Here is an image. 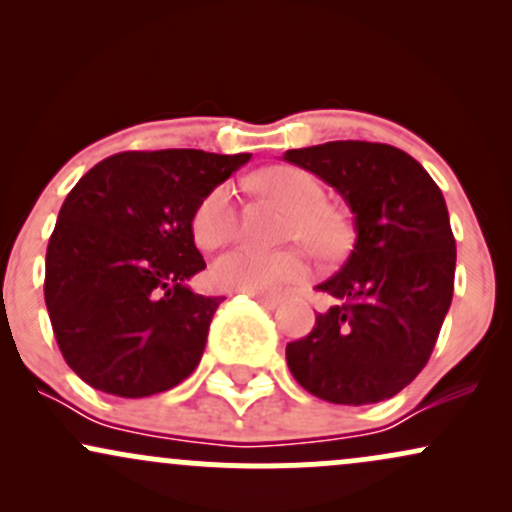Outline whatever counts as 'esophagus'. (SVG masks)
Wrapping results in <instances>:
<instances>
[{
    "label": "esophagus",
    "instance_id": "esophagus-1",
    "mask_svg": "<svg viewBox=\"0 0 512 512\" xmlns=\"http://www.w3.org/2000/svg\"><path fill=\"white\" fill-rule=\"evenodd\" d=\"M250 296L260 305H264V308H276L281 303L279 296H267V293H250Z\"/></svg>",
    "mask_w": 512,
    "mask_h": 512
}]
</instances>
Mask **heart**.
Instances as JSON below:
<instances>
[{
	"label": "heart",
	"mask_w": 512,
	"mask_h": 512,
	"mask_svg": "<svg viewBox=\"0 0 512 512\" xmlns=\"http://www.w3.org/2000/svg\"><path fill=\"white\" fill-rule=\"evenodd\" d=\"M257 192L291 211L284 236L301 240L322 260L342 255L349 245V221L337 207L325 202V187L313 173L293 166L264 168L252 180ZM238 231V211L233 187L221 182L199 199L192 214V236L202 248H221ZM308 274V260L301 250L236 248L219 257L211 267V281L223 291L272 293L289 281Z\"/></svg>",
	"instance_id": "b5f03b06"
}]
</instances>
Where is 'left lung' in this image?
I'll return each mask as SVG.
<instances>
[{"label": "left lung", "instance_id": "1", "mask_svg": "<svg viewBox=\"0 0 512 512\" xmlns=\"http://www.w3.org/2000/svg\"><path fill=\"white\" fill-rule=\"evenodd\" d=\"M284 161L334 187L354 214L356 243L317 284L334 305L286 346L298 385L332 404L383 402L424 370L455 289V238L440 187L390 144L327 142Z\"/></svg>", "mask_w": 512, "mask_h": 512}]
</instances>
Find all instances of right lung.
<instances>
[{"label":"right lung","mask_w":512,"mask_h":512,"mask_svg":"<svg viewBox=\"0 0 512 512\" xmlns=\"http://www.w3.org/2000/svg\"><path fill=\"white\" fill-rule=\"evenodd\" d=\"M250 154L125 151L64 199L45 255V305L64 361L115 397H149L197 368L223 298L187 286L207 264L192 236L199 199Z\"/></svg>","instance_id":"right-lung-1"}]
</instances>
